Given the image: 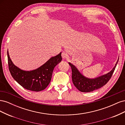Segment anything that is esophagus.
I'll return each instance as SVG.
<instances>
[{
    "label": "esophagus",
    "mask_w": 125,
    "mask_h": 125,
    "mask_svg": "<svg viewBox=\"0 0 125 125\" xmlns=\"http://www.w3.org/2000/svg\"><path fill=\"white\" fill-rule=\"evenodd\" d=\"M62 58L63 59H67L68 58V54L66 53V52H62Z\"/></svg>",
    "instance_id": "34e87169"
}]
</instances>
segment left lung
<instances>
[{
  "label": "left lung",
  "mask_w": 125,
  "mask_h": 125,
  "mask_svg": "<svg viewBox=\"0 0 125 125\" xmlns=\"http://www.w3.org/2000/svg\"><path fill=\"white\" fill-rule=\"evenodd\" d=\"M118 62V59L115 64V67L110 72L94 79L85 77L79 71L76 67L70 62H69L72 69V80L74 85L78 90L82 92H92L94 90L101 88L110 80Z\"/></svg>",
  "instance_id": "obj_1"
}]
</instances>
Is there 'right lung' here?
<instances>
[{
	"instance_id": "add662e5",
	"label": "right lung",
	"mask_w": 125,
	"mask_h": 125,
	"mask_svg": "<svg viewBox=\"0 0 125 125\" xmlns=\"http://www.w3.org/2000/svg\"><path fill=\"white\" fill-rule=\"evenodd\" d=\"M61 54L62 52H60L57 55L52 57L36 69L24 71L14 65L7 51L10 73L14 80L25 89L41 91L46 88L50 83L54 68L62 60Z\"/></svg>"
}]
</instances>
